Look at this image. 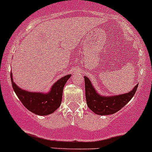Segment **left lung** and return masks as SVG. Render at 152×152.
Wrapping results in <instances>:
<instances>
[{"instance_id":"obj_1","label":"left lung","mask_w":152,"mask_h":152,"mask_svg":"<svg viewBox=\"0 0 152 152\" xmlns=\"http://www.w3.org/2000/svg\"><path fill=\"white\" fill-rule=\"evenodd\" d=\"M85 77V97L87 107L94 113L108 115L119 111L129 102L137 90L138 84L129 93L116 96H103L96 91L94 86L87 76Z\"/></svg>"}]
</instances>
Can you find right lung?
Instances as JSON below:
<instances>
[{"instance_id": "right-lung-1", "label": "right lung", "mask_w": 152, "mask_h": 152, "mask_svg": "<svg viewBox=\"0 0 152 152\" xmlns=\"http://www.w3.org/2000/svg\"><path fill=\"white\" fill-rule=\"evenodd\" d=\"M10 76L14 91L24 107L34 114L44 116L51 114L59 107L62 102L63 88L71 75H66L56 81L48 93L23 90L13 82L12 72Z\"/></svg>"}]
</instances>
